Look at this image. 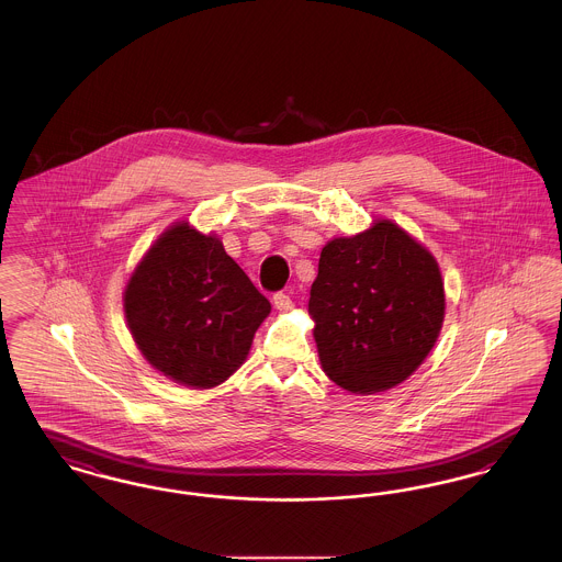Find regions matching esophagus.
<instances>
[{
    "mask_svg": "<svg viewBox=\"0 0 562 562\" xmlns=\"http://www.w3.org/2000/svg\"><path fill=\"white\" fill-rule=\"evenodd\" d=\"M273 307L278 312H289V310H293V299L286 293H276L273 294Z\"/></svg>",
    "mask_w": 562,
    "mask_h": 562,
    "instance_id": "34e87169",
    "label": "esophagus"
}]
</instances>
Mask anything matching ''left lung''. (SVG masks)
Wrapping results in <instances>:
<instances>
[{"label": "left lung", "mask_w": 562, "mask_h": 562, "mask_svg": "<svg viewBox=\"0 0 562 562\" xmlns=\"http://www.w3.org/2000/svg\"><path fill=\"white\" fill-rule=\"evenodd\" d=\"M445 301L438 261L394 221L326 241L310 293L322 371L360 396L401 385L434 348Z\"/></svg>", "instance_id": "1"}]
</instances>
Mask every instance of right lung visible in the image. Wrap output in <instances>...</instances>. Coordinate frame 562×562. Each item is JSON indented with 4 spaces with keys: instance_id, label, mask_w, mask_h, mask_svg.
Wrapping results in <instances>:
<instances>
[{
    "instance_id": "add662e5",
    "label": "right lung",
    "mask_w": 562,
    "mask_h": 562,
    "mask_svg": "<svg viewBox=\"0 0 562 562\" xmlns=\"http://www.w3.org/2000/svg\"><path fill=\"white\" fill-rule=\"evenodd\" d=\"M269 312L221 238L189 221L161 232L124 289L136 348L158 373L191 390H211L236 373Z\"/></svg>"
}]
</instances>
